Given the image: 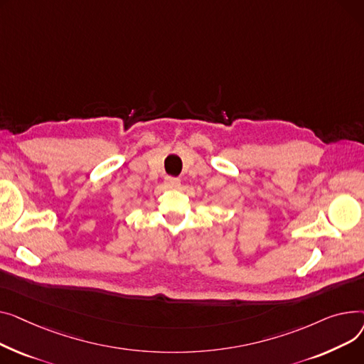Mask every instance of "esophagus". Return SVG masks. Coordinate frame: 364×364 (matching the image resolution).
<instances>
[{"instance_id": "34e87169", "label": "esophagus", "mask_w": 364, "mask_h": 364, "mask_svg": "<svg viewBox=\"0 0 364 364\" xmlns=\"http://www.w3.org/2000/svg\"><path fill=\"white\" fill-rule=\"evenodd\" d=\"M164 183H166V186H168V188H178V186L181 185V181H179L178 178H170V176H167V178L164 179Z\"/></svg>"}]
</instances>
